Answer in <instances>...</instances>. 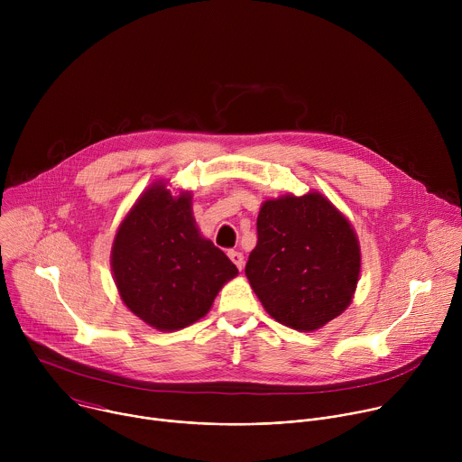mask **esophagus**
Returning a JSON list of instances; mask_svg holds the SVG:
<instances>
[{
  "mask_svg": "<svg viewBox=\"0 0 462 462\" xmlns=\"http://www.w3.org/2000/svg\"><path fill=\"white\" fill-rule=\"evenodd\" d=\"M228 257L232 259V263H234V265H236L239 271L245 267V255H243L239 250H230V252H228Z\"/></svg>",
  "mask_w": 462,
  "mask_h": 462,
  "instance_id": "obj_1",
  "label": "esophagus"
}]
</instances>
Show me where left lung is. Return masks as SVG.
<instances>
[{"instance_id": "left-lung-1", "label": "left lung", "mask_w": 462, "mask_h": 462, "mask_svg": "<svg viewBox=\"0 0 462 462\" xmlns=\"http://www.w3.org/2000/svg\"><path fill=\"white\" fill-rule=\"evenodd\" d=\"M360 267L358 236L323 193L263 201L245 274L276 321L318 331L351 305Z\"/></svg>"}]
</instances>
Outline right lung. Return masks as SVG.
I'll use <instances>...</instances> for the list:
<instances>
[{"label": "right lung", "mask_w": 462, "mask_h": 462, "mask_svg": "<svg viewBox=\"0 0 462 462\" xmlns=\"http://www.w3.org/2000/svg\"><path fill=\"white\" fill-rule=\"evenodd\" d=\"M113 280L124 305L157 331H179L208 314L239 273L195 223L191 191L150 184L124 216L111 246Z\"/></svg>", "instance_id": "add662e5"}]
</instances>
